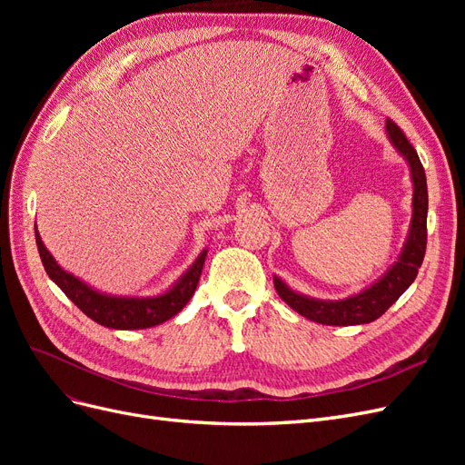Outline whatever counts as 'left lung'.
Segmentation results:
<instances>
[{
	"instance_id": "left-lung-1",
	"label": "left lung",
	"mask_w": 465,
	"mask_h": 465,
	"mask_svg": "<svg viewBox=\"0 0 465 465\" xmlns=\"http://www.w3.org/2000/svg\"><path fill=\"white\" fill-rule=\"evenodd\" d=\"M386 130L396 147L410 163L411 178H413V219L407 242L401 250L400 260L390 267V272L376 281V283L362 292L349 297L345 301H316L308 299L304 294L291 291L283 281L273 277L275 291L294 312L301 316L326 323V326H357V323H369L382 316L388 308L396 302L405 289L410 287L419 267L423 263L427 250V209H429V193H427V176L425 168L419 161V154L413 145L407 142L405 134L400 130L396 122L388 120Z\"/></svg>"
}]
</instances>
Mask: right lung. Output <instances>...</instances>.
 I'll list each match as a JSON object with an SVG mask.
<instances>
[{
	"label": "right lung",
	"mask_w": 465,
	"mask_h": 465,
	"mask_svg": "<svg viewBox=\"0 0 465 465\" xmlns=\"http://www.w3.org/2000/svg\"><path fill=\"white\" fill-rule=\"evenodd\" d=\"M38 254L42 265L48 273V277L58 285L67 299L72 301L83 314H87L96 323L112 330H145L159 326V323L171 320L176 316L182 308L188 304L192 294L198 287V281L203 270V262L207 256V250H203L200 258L193 262L190 270L178 279V283L166 291L161 297L153 299H122V297H108L98 291H93L89 285L83 283L81 279L74 277L72 273L64 272L62 267L55 263L50 252L46 250L45 242L35 227Z\"/></svg>",
	"instance_id": "right-lung-1"
}]
</instances>
